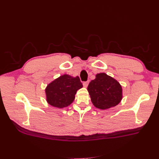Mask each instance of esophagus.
I'll list each match as a JSON object with an SVG mask.
<instances>
[{
  "label": "esophagus",
  "mask_w": 159,
  "mask_h": 159,
  "mask_svg": "<svg viewBox=\"0 0 159 159\" xmlns=\"http://www.w3.org/2000/svg\"><path fill=\"white\" fill-rule=\"evenodd\" d=\"M88 84H89L88 81L84 82H83V86H84V87H85V88H87L88 86Z\"/></svg>",
  "instance_id": "34e87169"
}]
</instances>
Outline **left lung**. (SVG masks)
I'll return each instance as SVG.
<instances>
[{
  "label": "left lung",
  "mask_w": 159,
  "mask_h": 159,
  "mask_svg": "<svg viewBox=\"0 0 159 159\" xmlns=\"http://www.w3.org/2000/svg\"><path fill=\"white\" fill-rule=\"evenodd\" d=\"M93 105L101 110L109 109L119 104L122 89L119 82L104 73H98L88 86Z\"/></svg>",
  "instance_id": "8db88e82"
}]
</instances>
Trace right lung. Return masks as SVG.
<instances>
[{"label": "right lung", "instance_id": "1", "mask_svg": "<svg viewBox=\"0 0 159 159\" xmlns=\"http://www.w3.org/2000/svg\"><path fill=\"white\" fill-rule=\"evenodd\" d=\"M79 77L64 75L47 86L46 101L52 106L62 108L68 106L74 101L77 91L82 88Z\"/></svg>", "mask_w": 159, "mask_h": 159}]
</instances>
